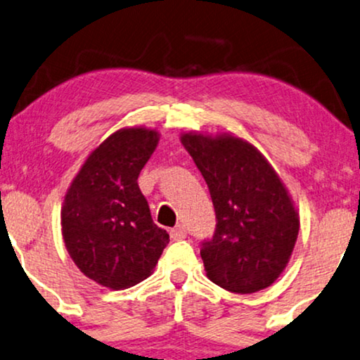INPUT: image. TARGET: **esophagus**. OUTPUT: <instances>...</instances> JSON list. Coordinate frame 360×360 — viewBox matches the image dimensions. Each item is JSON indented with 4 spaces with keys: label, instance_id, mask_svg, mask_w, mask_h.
Returning <instances> with one entry per match:
<instances>
[{
    "label": "esophagus",
    "instance_id": "esophagus-1",
    "mask_svg": "<svg viewBox=\"0 0 360 360\" xmlns=\"http://www.w3.org/2000/svg\"><path fill=\"white\" fill-rule=\"evenodd\" d=\"M188 237V230H186L184 225H176L174 229L171 230V238L172 240H183V238Z\"/></svg>",
    "mask_w": 360,
    "mask_h": 360
}]
</instances>
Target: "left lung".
I'll return each mask as SVG.
<instances>
[{
  "label": "left lung",
  "instance_id": "obj_1",
  "mask_svg": "<svg viewBox=\"0 0 360 360\" xmlns=\"http://www.w3.org/2000/svg\"><path fill=\"white\" fill-rule=\"evenodd\" d=\"M204 176L215 209V232L200 243L207 278L248 295L270 286L290 262L300 215L265 156L242 138L181 136Z\"/></svg>",
  "mask_w": 360,
  "mask_h": 360
}]
</instances>
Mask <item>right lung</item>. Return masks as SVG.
I'll use <instances>...</instances> for the list:
<instances>
[{"mask_svg": "<svg viewBox=\"0 0 360 360\" xmlns=\"http://www.w3.org/2000/svg\"><path fill=\"white\" fill-rule=\"evenodd\" d=\"M158 141V131L146 128L115 131L90 153L65 194L60 224L67 252L85 276L110 290L150 276L169 243L138 186Z\"/></svg>", "mask_w": 360, "mask_h": 360, "instance_id": "add662e5", "label": "right lung"}]
</instances>
